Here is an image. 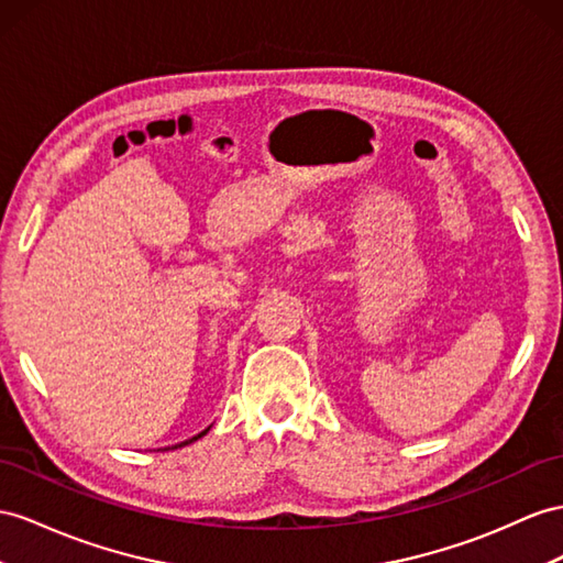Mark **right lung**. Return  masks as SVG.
<instances>
[{"label":"right lung","instance_id":"add662e5","mask_svg":"<svg viewBox=\"0 0 563 563\" xmlns=\"http://www.w3.org/2000/svg\"><path fill=\"white\" fill-rule=\"evenodd\" d=\"M209 428H211V426H209ZM209 428H207V430H201V432H199V435H195V438H190V440H185V442L176 444V446H185V444H190V442H195V440H199V438H205V435H207V432H209Z\"/></svg>","mask_w":563,"mask_h":563}]
</instances>
